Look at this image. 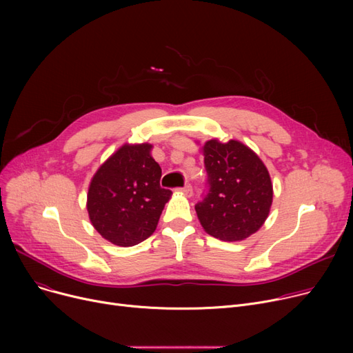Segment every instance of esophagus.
Wrapping results in <instances>:
<instances>
[{
    "instance_id": "34e87169",
    "label": "esophagus",
    "mask_w": 353,
    "mask_h": 353,
    "mask_svg": "<svg viewBox=\"0 0 353 353\" xmlns=\"http://www.w3.org/2000/svg\"><path fill=\"white\" fill-rule=\"evenodd\" d=\"M180 192H181V193H184L186 196H189V197L193 194V189H192L190 184H186V186H184L183 189H180Z\"/></svg>"
}]
</instances>
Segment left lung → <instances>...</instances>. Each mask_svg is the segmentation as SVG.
I'll use <instances>...</instances> for the list:
<instances>
[{
  "mask_svg": "<svg viewBox=\"0 0 353 353\" xmlns=\"http://www.w3.org/2000/svg\"><path fill=\"white\" fill-rule=\"evenodd\" d=\"M209 190L196 205L205 232L223 242H240L266 221L273 184L265 163L237 140H209L201 147Z\"/></svg>",
  "mask_w": 353,
  "mask_h": 353,
  "instance_id": "obj_1",
  "label": "left lung"
}]
</instances>
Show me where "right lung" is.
I'll list each match as a JSON object with an SVG mask.
<instances>
[{
  "label": "right lung",
  "instance_id": "add662e5",
  "mask_svg": "<svg viewBox=\"0 0 353 353\" xmlns=\"http://www.w3.org/2000/svg\"><path fill=\"white\" fill-rule=\"evenodd\" d=\"M153 145L123 144L92 176L87 212L92 228L121 248L150 237L172 192L160 188L161 169L152 157Z\"/></svg>",
  "mask_w": 353,
  "mask_h": 353
}]
</instances>
